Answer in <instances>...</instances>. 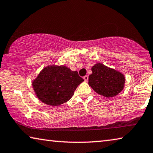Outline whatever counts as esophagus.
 <instances>
[{
  "mask_svg": "<svg viewBox=\"0 0 153 153\" xmlns=\"http://www.w3.org/2000/svg\"><path fill=\"white\" fill-rule=\"evenodd\" d=\"M84 81L85 82H88V76H84Z\"/></svg>",
  "mask_w": 153,
  "mask_h": 153,
  "instance_id": "34e87169",
  "label": "esophagus"
}]
</instances>
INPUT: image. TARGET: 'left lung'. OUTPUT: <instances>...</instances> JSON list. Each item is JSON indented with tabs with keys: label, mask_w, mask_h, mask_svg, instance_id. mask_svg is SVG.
I'll return each mask as SVG.
<instances>
[{
	"label": "left lung",
	"mask_w": 153,
	"mask_h": 153,
	"mask_svg": "<svg viewBox=\"0 0 153 153\" xmlns=\"http://www.w3.org/2000/svg\"><path fill=\"white\" fill-rule=\"evenodd\" d=\"M88 85L105 97H114L124 89L125 77L122 73L97 62L92 67Z\"/></svg>",
	"instance_id": "left-lung-1"
}]
</instances>
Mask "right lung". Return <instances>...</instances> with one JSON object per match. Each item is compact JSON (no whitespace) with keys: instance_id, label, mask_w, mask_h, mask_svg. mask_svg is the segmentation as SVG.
Listing matches in <instances>:
<instances>
[{"instance_id":"1","label":"right lung","mask_w":153,"mask_h":153,"mask_svg":"<svg viewBox=\"0 0 153 153\" xmlns=\"http://www.w3.org/2000/svg\"><path fill=\"white\" fill-rule=\"evenodd\" d=\"M84 79L77 71L65 65H51L45 67L32 81L36 96L46 105L59 106L67 102L74 94Z\"/></svg>"}]
</instances>
